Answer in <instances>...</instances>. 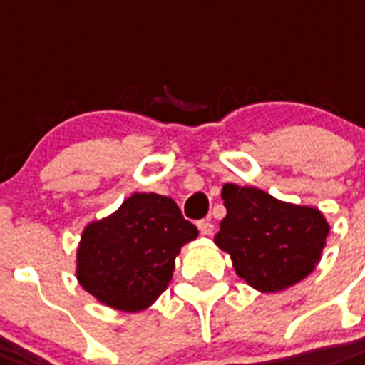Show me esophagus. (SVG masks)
Segmentation results:
<instances>
[{"mask_svg":"<svg viewBox=\"0 0 365 365\" xmlns=\"http://www.w3.org/2000/svg\"><path fill=\"white\" fill-rule=\"evenodd\" d=\"M197 227H198V232L202 234V236H212L213 225L210 219H202V221H198Z\"/></svg>","mask_w":365,"mask_h":365,"instance_id":"obj_1","label":"esophagus"}]
</instances>
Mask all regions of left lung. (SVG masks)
Masks as SVG:
<instances>
[{"instance_id":"1","label":"left lung","mask_w":365,"mask_h":365,"mask_svg":"<svg viewBox=\"0 0 365 365\" xmlns=\"http://www.w3.org/2000/svg\"><path fill=\"white\" fill-rule=\"evenodd\" d=\"M227 215L215 245L229 253L238 277L260 292L300 283L321 262L330 225L321 210L283 202L250 185L225 183Z\"/></svg>"}]
</instances>
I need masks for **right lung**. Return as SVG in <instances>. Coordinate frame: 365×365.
<instances>
[{
  "label": "right lung",
  "instance_id": "obj_1",
  "mask_svg": "<svg viewBox=\"0 0 365 365\" xmlns=\"http://www.w3.org/2000/svg\"><path fill=\"white\" fill-rule=\"evenodd\" d=\"M197 236L173 198L133 192L114 213L86 225L76 279L103 306L148 309L167 290L180 250Z\"/></svg>",
  "mask_w": 365,
  "mask_h": 365
}]
</instances>
